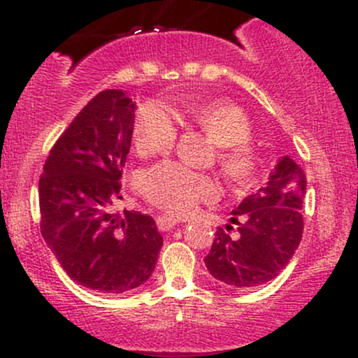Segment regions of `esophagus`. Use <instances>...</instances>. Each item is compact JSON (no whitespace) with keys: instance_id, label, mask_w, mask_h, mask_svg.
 <instances>
[{"instance_id":"34e87169","label":"esophagus","mask_w":358,"mask_h":358,"mask_svg":"<svg viewBox=\"0 0 358 358\" xmlns=\"http://www.w3.org/2000/svg\"><path fill=\"white\" fill-rule=\"evenodd\" d=\"M176 224H178V220L173 219V217L159 215L158 219H156V225H158L159 231H170V229H173Z\"/></svg>"}]
</instances>
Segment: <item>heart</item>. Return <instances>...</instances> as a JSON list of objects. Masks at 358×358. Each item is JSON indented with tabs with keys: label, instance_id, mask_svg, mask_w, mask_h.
I'll return each mask as SVG.
<instances>
[{
	"label": "heart",
	"instance_id": "obj_1",
	"mask_svg": "<svg viewBox=\"0 0 358 358\" xmlns=\"http://www.w3.org/2000/svg\"><path fill=\"white\" fill-rule=\"evenodd\" d=\"M188 116L220 148V171L232 187L248 188L256 182L259 155L248 143L252 138V121L244 109L232 102L213 101L192 106ZM176 136L178 126L162 101H146L138 109L133 141L139 153L168 151L175 145ZM143 190L150 202L175 215H188L199 203L212 202L219 196L215 180L173 162L158 163L146 170Z\"/></svg>",
	"mask_w": 358,
	"mask_h": 358
}]
</instances>
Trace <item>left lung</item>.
Listing matches in <instances>:
<instances>
[{"mask_svg":"<svg viewBox=\"0 0 358 358\" xmlns=\"http://www.w3.org/2000/svg\"><path fill=\"white\" fill-rule=\"evenodd\" d=\"M306 175L289 156L279 159L269 182L232 212L237 237L219 227L205 266L222 285L254 287L276 278L294 256L303 236Z\"/></svg>","mask_w":358,"mask_h":358,"instance_id":"8db88e82","label":"left lung"}]
</instances>
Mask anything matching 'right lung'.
<instances>
[{
	"instance_id": "add662e5",
	"label": "right lung",
	"mask_w": 358,
	"mask_h": 358,
	"mask_svg": "<svg viewBox=\"0 0 358 358\" xmlns=\"http://www.w3.org/2000/svg\"><path fill=\"white\" fill-rule=\"evenodd\" d=\"M134 102L102 90L50 148L38 183L40 231L77 285L119 294L148 281L162 234L150 215L110 210L121 196Z\"/></svg>"
}]
</instances>
